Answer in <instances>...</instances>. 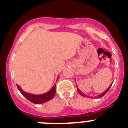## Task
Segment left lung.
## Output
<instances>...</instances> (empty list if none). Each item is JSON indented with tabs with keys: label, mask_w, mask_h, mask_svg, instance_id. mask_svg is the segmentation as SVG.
I'll use <instances>...</instances> for the list:
<instances>
[{
	"label": "left lung",
	"mask_w": 128,
	"mask_h": 128,
	"mask_svg": "<svg viewBox=\"0 0 128 128\" xmlns=\"http://www.w3.org/2000/svg\"><path fill=\"white\" fill-rule=\"evenodd\" d=\"M112 84H113V83H112ZM112 84H111V85H110V86H109V87H108V88H107V89H106V90H105V91H104V92H103V93H102V94H100V95H97V96H95V97H97V98H102V97H103V96H104V95H105V94H106V93H107V92H108V90H110V88H111V87H112ZM77 91H78V94H80V95H82V96H85V97H87V95H85V94H84V93H83V92H81V91H80V89H79V88H78V87H77ZM88 97H90V96H88ZM91 97H92V96H91ZM92 98H93V97H92Z\"/></svg>",
	"instance_id": "8db88e82"
}]
</instances>
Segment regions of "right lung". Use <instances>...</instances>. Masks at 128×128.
<instances>
[{"label": "right lung", "mask_w": 128, "mask_h": 128, "mask_svg": "<svg viewBox=\"0 0 128 128\" xmlns=\"http://www.w3.org/2000/svg\"><path fill=\"white\" fill-rule=\"evenodd\" d=\"M16 86L19 91L24 97L34 104H41L50 101L52 99L56 93V85H54L50 91L41 95H34V94L27 93L20 88L18 85H16Z\"/></svg>", "instance_id": "obj_1"}]
</instances>
